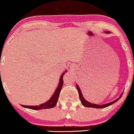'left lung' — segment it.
I'll return each mask as SVG.
<instances>
[{
  "label": "left lung",
  "instance_id": "obj_1",
  "mask_svg": "<svg viewBox=\"0 0 134 134\" xmlns=\"http://www.w3.org/2000/svg\"><path fill=\"white\" fill-rule=\"evenodd\" d=\"M105 34H110V31H105ZM76 88L77 89V90H78L79 92V98H80V100H81V103H82V105L84 106V107H90V108H105V107H108V106H110L112 104H114V103H115V102H117L119 99H120V98L121 97V96H122V93H121V96H119V97L118 98V99H115V100H114V101L112 102H110V103H107V104H101V105H99V104H93V103H90V102H88V100H86V99L84 98L83 96H82V93H81V89H80V88L79 87V86L77 85H76Z\"/></svg>",
  "mask_w": 134,
  "mask_h": 134
}]
</instances>
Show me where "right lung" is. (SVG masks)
<instances>
[{
	"label": "right lung",
	"mask_w": 134,
	"mask_h": 134,
	"mask_svg": "<svg viewBox=\"0 0 134 134\" xmlns=\"http://www.w3.org/2000/svg\"><path fill=\"white\" fill-rule=\"evenodd\" d=\"M67 72V70H65V71L62 74L61 76H60V79H59V82L57 88H56L55 91L53 93V96L52 97L46 101V103H42V104H40V105L37 106H26V105H21L22 107H24V108L32 109V110H42V109H48V108H53L56 106L57 103L58 99H59V93H60V90H61L62 87L63 85V76L65 74V73Z\"/></svg>",
	"instance_id": "right-lung-1"
}]
</instances>
